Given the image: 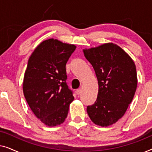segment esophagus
<instances>
[{
    "mask_svg": "<svg viewBox=\"0 0 152 152\" xmlns=\"http://www.w3.org/2000/svg\"><path fill=\"white\" fill-rule=\"evenodd\" d=\"M76 93H77V95H80L81 93H82V89H80V88L77 89V90H76Z\"/></svg>",
    "mask_w": 152,
    "mask_h": 152,
    "instance_id": "1",
    "label": "esophagus"
}]
</instances>
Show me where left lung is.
Listing matches in <instances>:
<instances>
[{"instance_id":"obj_1","label":"left lung","mask_w":152,"mask_h":152,"mask_svg":"<svg viewBox=\"0 0 152 152\" xmlns=\"http://www.w3.org/2000/svg\"><path fill=\"white\" fill-rule=\"evenodd\" d=\"M84 54L94 68L99 85L96 101L87 107V113L97 125H111L124 115L134 98L138 84L136 66L112 43L85 49Z\"/></svg>"}]
</instances>
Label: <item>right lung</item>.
<instances>
[{"instance_id":"add662e5","label":"right lung","mask_w":152,"mask_h":152,"mask_svg":"<svg viewBox=\"0 0 152 152\" xmlns=\"http://www.w3.org/2000/svg\"><path fill=\"white\" fill-rule=\"evenodd\" d=\"M76 46L50 39L36 48L28 60L23 90L36 117L49 126L67 118L74 99L66 83V64Z\"/></svg>"}]
</instances>
